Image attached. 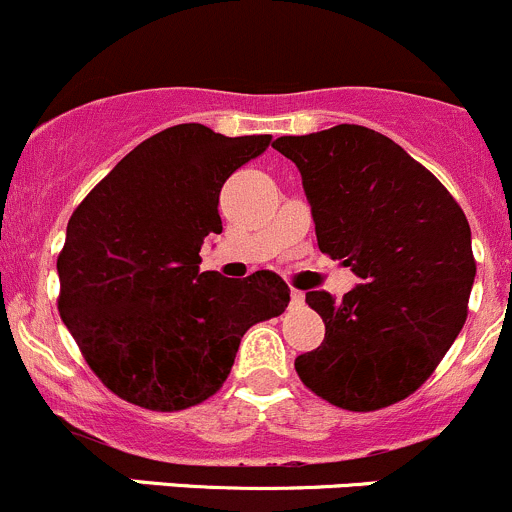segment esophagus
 Returning <instances> with one entry per match:
<instances>
[{
  "label": "esophagus",
  "instance_id": "1",
  "mask_svg": "<svg viewBox=\"0 0 512 512\" xmlns=\"http://www.w3.org/2000/svg\"><path fill=\"white\" fill-rule=\"evenodd\" d=\"M303 291H298V288H291V306H301L303 303Z\"/></svg>",
  "mask_w": 512,
  "mask_h": 512
}]
</instances>
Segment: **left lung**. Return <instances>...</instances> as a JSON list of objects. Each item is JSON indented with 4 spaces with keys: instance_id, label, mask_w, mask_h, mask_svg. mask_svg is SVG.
<instances>
[{
    "instance_id": "obj_1",
    "label": "left lung",
    "mask_w": 512,
    "mask_h": 512,
    "mask_svg": "<svg viewBox=\"0 0 512 512\" xmlns=\"http://www.w3.org/2000/svg\"><path fill=\"white\" fill-rule=\"evenodd\" d=\"M301 171L318 249L361 278L336 301L308 291L326 338L296 358L323 401L378 411L426 383L468 316L475 278L463 209L396 141L356 124L278 136Z\"/></svg>"
}]
</instances>
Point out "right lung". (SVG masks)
I'll return each instance as SVG.
<instances>
[{"label": "right lung", "mask_w": 512, "mask_h": 512, "mask_svg": "<svg viewBox=\"0 0 512 512\" xmlns=\"http://www.w3.org/2000/svg\"><path fill=\"white\" fill-rule=\"evenodd\" d=\"M271 144L179 124L141 141L77 206L57 258L59 316L109 391L149 411H184L229 378L244 333L281 316L278 273L201 271L221 234L224 181Z\"/></svg>", "instance_id": "add662e5"}]
</instances>
